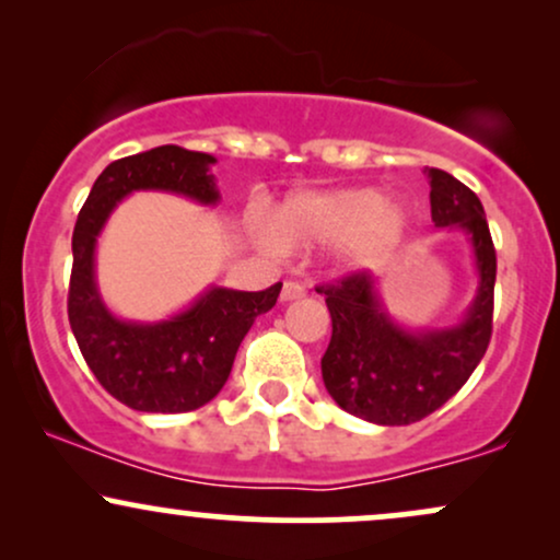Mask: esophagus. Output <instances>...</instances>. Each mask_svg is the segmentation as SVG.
Masks as SVG:
<instances>
[{"label": "esophagus", "instance_id": "obj_1", "mask_svg": "<svg viewBox=\"0 0 560 560\" xmlns=\"http://www.w3.org/2000/svg\"><path fill=\"white\" fill-rule=\"evenodd\" d=\"M300 298H305V287L298 284V281H287V284L281 287V302H292Z\"/></svg>", "mask_w": 560, "mask_h": 560}]
</instances>
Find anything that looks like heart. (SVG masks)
<instances>
[{
    "label": "heart",
    "mask_w": 560,
    "mask_h": 560,
    "mask_svg": "<svg viewBox=\"0 0 560 560\" xmlns=\"http://www.w3.org/2000/svg\"><path fill=\"white\" fill-rule=\"evenodd\" d=\"M405 234V208L374 186L298 191L260 223V240L276 253L334 244V260L342 271L382 268L400 249Z\"/></svg>",
    "instance_id": "heart-1"
}]
</instances>
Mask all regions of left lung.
<instances>
[{
  "label": "left lung",
  "mask_w": 560,
  "mask_h": 560,
  "mask_svg": "<svg viewBox=\"0 0 560 560\" xmlns=\"http://www.w3.org/2000/svg\"><path fill=\"white\" fill-rule=\"evenodd\" d=\"M436 229L460 231L477 268V292L455 324L410 329L384 302V281L352 273L318 287L331 313V342L320 358L326 392L358 419L405 427L442 408L474 374L492 334L494 247L479 197L458 178L427 168Z\"/></svg>",
  "instance_id": "obj_1"
}]
</instances>
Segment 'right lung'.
<instances>
[{"mask_svg": "<svg viewBox=\"0 0 560 560\" xmlns=\"http://www.w3.org/2000/svg\"><path fill=\"white\" fill-rule=\"evenodd\" d=\"M208 152L163 144L115 160L100 173L73 229L68 318L81 355L115 400L141 413H186L223 389L244 334L276 305L279 284L262 292L208 287L184 311L160 320L115 316L96 284V242L133 191H165L213 208L221 202Z\"/></svg>", "mask_w": 560, "mask_h": 560, "instance_id": "1", "label": "right lung"}]
</instances>
